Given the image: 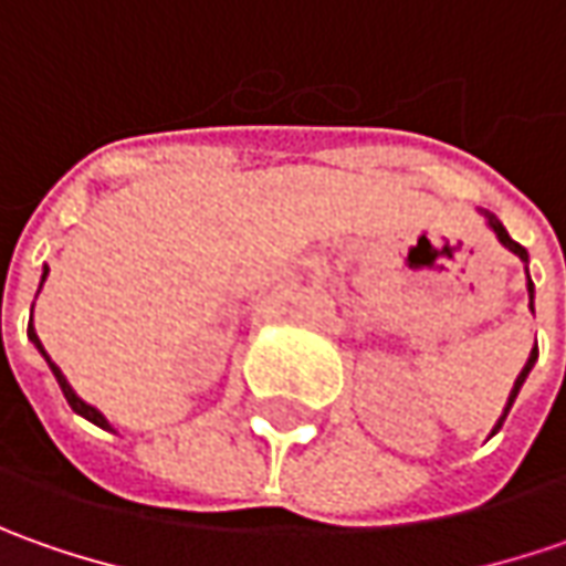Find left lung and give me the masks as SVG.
I'll list each match as a JSON object with an SVG mask.
<instances>
[{
	"mask_svg": "<svg viewBox=\"0 0 566 566\" xmlns=\"http://www.w3.org/2000/svg\"><path fill=\"white\" fill-rule=\"evenodd\" d=\"M489 223H491V229L497 232V239H501V245H504V249H511L513 254H520V261H530V254H526V249H523L520 242H513L511 235H507V229L501 227V223H497L494 217H489ZM526 290H530V308H533V280H530V286H526ZM535 356H538V353H535V349H533V356H530V361H526V368L520 371V378H516V384H513L511 400H507V409H504L501 422L494 424V431H497V428L504 424V419H507V412H511V406H513V400H516V394H520V387H523V380H526V375H530V368H533V365H535ZM494 431H491V434H494Z\"/></svg>",
	"mask_w": 566,
	"mask_h": 566,
	"instance_id": "1",
	"label": "left lung"
}]
</instances>
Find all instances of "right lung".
Segmentation results:
<instances>
[{"mask_svg": "<svg viewBox=\"0 0 566 566\" xmlns=\"http://www.w3.org/2000/svg\"><path fill=\"white\" fill-rule=\"evenodd\" d=\"M43 276H46V273H43ZM28 337H31L33 343H36V349L43 353V346H40V339H36V334H33V327H28ZM43 356H46V353H43ZM46 361H50V359H46ZM50 368H53V375H55V380H59V387H62V394H65V400H69V406L75 409L77 416H84V419H91V422L99 424V428H109V422H106V419L99 416L97 409H94V406H87V402L81 400V397H77L75 390L69 387V380H65V375H62V371L55 368L53 361H50Z\"/></svg>", "mask_w": 566, "mask_h": 566, "instance_id": "obj_1", "label": "right lung"}]
</instances>
